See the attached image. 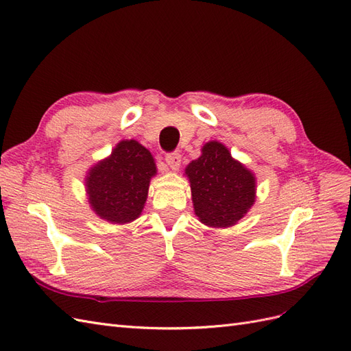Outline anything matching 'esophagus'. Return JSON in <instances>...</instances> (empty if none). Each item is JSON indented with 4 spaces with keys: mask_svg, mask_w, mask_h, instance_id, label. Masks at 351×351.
Here are the masks:
<instances>
[{
    "mask_svg": "<svg viewBox=\"0 0 351 351\" xmlns=\"http://www.w3.org/2000/svg\"><path fill=\"white\" fill-rule=\"evenodd\" d=\"M165 162L169 168L177 169L180 167V162H182V155L178 152H169L165 155Z\"/></svg>",
    "mask_w": 351,
    "mask_h": 351,
    "instance_id": "34e87169",
    "label": "esophagus"
}]
</instances>
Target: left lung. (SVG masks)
Wrapping results in <instances>:
<instances>
[{
  "label": "left lung",
  "mask_w": 351,
  "mask_h": 351,
  "mask_svg": "<svg viewBox=\"0 0 351 351\" xmlns=\"http://www.w3.org/2000/svg\"><path fill=\"white\" fill-rule=\"evenodd\" d=\"M196 215L209 227H230L254 202V177L231 158L224 145L209 142L186 168Z\"/></svg>",
  "instance_id": "1"
}]
</instances>
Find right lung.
Masks as SVG:
<instances>
[{"label":"right lung","mask_w":351,"mask_h":351,"mask_svg":"<svg viewBox=\"0 0 351 351\" xmlns=\"http://www.w3.org/2000/svg\"><path fill=\"white\" fill-rule=\"evenodd\" d=\"M156 167L151 152L136 141H123L111 156L95 165L86 178L89 202L97 214L115 224L141 215Z\"/></svg>","instance_id":"right-lung-1"}]
</instances>
